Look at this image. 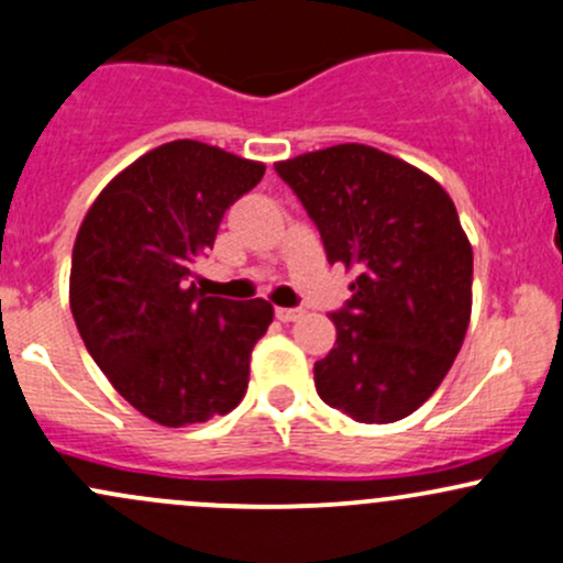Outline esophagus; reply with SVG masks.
I'll use <instances>...</instances> for the list:
<instances>
[{
	"label": "esophagus",
	"instance_id": "obj_1",
	"mask_svg": "<svg viewBox=\"0 0 563 563\" xmlns=\"http://www.w3.org/2000/svg\"><path fill=\"white\" fill-rule=\"evenodd\" d=\"M275 316H277V321L294 323V321H299L301 316H305V310H294V307H277Z\"/></svg>",
	"mask_w": 563,
	"mask_h": 563
}]
</instances>
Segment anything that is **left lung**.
Wrapping results in <instances>:
<instances>
[{"instance_id": "1", "label": "left lung", "mask_w": 563, "mask_h": 563, "mask_svg": "<svg viewBox=\"0 0 563 563\" xmlns=\"http://www.w3.org/2000/svg\"><path fill=\"white\" fill-rule=\"evenodd\" d=\"M321 232L327 258L356 269L331 312L336 342L316 361L318 396L358 423L416 412L453 366L472 316V245L445 188L377 147L275 164Z\"/></svg>"}]
</instances>
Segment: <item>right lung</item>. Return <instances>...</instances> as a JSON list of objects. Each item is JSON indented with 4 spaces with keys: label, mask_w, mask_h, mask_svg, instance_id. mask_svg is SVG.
<instances>
[{
    "label": "right lung",
    "mask_w": 563,
    "mask_h": 563,
    "mask_svg": "<svg viewBox=\"0 0 563 563\" xmlns=\"http://www.w3.org/2000/svg\"><path fill=\"white\" fill-rule=\"evenodd\" d=\"M264 164L197 140L158 145L99 194L80 223L69 307L99 369L142 416L205 423L242 401L269 301L205 297L188 277L223 212Z\"/></svg>",
    "instance_id": "right-lung-1"
}]
</instances>
